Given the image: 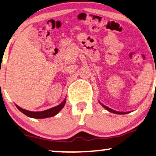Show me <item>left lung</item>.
<instances>
[{
  "instance_id": "1",
  "label": "left lung",
  "mask_w": 156,
  "mask_h": 156,
  "mask_svg": "<svg viewBox=\"0 0 156 156\" xmlns=\"http://www.w3.org/2000/svg\"><path fill=\"white\" fill-rule=\"evenodd\" d=\"M99 103H101V105H102V106L103 107V108L106 109L107 111H108L109 112L114 113V114H128V113H130V112H117V111H114V110H113V109H112V108H108V107H107L106 105H105L102 104V103H101V102H99Z\"/></svg>"
}]
</instances>
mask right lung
<instances>
[{
	"label": "right lung",
	"instance_id": "1",
	"mask_svg": "<svg viewBox=\"0 0 156 156\" xmlns=\"http://www.w3.org/2000/svg\"><path fill=\"white\" fill-rule=\"evenodd\" d=\"M66 103V98L64 100L63 102L60 103L59 105H56V106L53 107L50 109H47V110L42 111V112H31V111L26 110V109H23L20 107L18 106L17 105H16L17 108L21 112L23 113L25 115L28 116V117L31 118H34V119H44V118H48L53 117V116L56 115L58 112L63 108Z\"/></svg>",
	"mask_w": 156,
	"mask_h": 156
}]
</instances>
